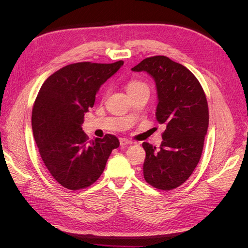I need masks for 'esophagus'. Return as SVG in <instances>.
<instances>
[{
    "label": "esophagus",
    "instance_id": "34e87169",
    "mask_svg": "<svg viewBox=\"0 0 248 248\" xmlns=\"http://www.w3.org/2000/svg\"><path fill=\"white\" fill-rule=\"evenodd\" d=\"M120 142H121V146H126V145H132L133 144L132 140H129L124 139V138H121Z\"/></svg>",
    "mask_w": 248,
    "mask_h": 248
}]
</instances>
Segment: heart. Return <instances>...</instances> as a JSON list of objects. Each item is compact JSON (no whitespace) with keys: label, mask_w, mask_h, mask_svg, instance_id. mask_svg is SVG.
I'll use <instances>...</instances> for the list:
<instances>
[{"label":"heart","mask_w":248,"mask_h":248,"mask_svg":"<svg viewBox=\"0 0 248 248\" xmlns=\"http://www.w3.org/2000/svg\"><path fill=\"white\" fill-rule=\"evenodd\" d=\"M141 88H148V86H147L146 83H144L140 80H138V79L129 80L126 84L127 93H134V91H137V90L141 89ZM108 93V88H106L103 91V95H107Z\"/></svg>","instance_id":"heart-1"}]
</instances>
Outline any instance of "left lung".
Returning a JSON list of instances; mask_svg holds the SVG:
<instances>
[{"label":"left lung","mask_w":248,"mask_h":248,"mask_svg":"<svg viewBox=\"0 0 248 248\" xmlns=\"http://www.w3.org/2000/svg\"><path fill=\"white\" fill-rule=\"evenodd\" d=\"M132 70L146 71L155 79V117L166 127L159 149L142 142L145 180L157 189L173 190L189 179L201 158L209 124L205 93L189 69L166 56L146 58Z\"/></svg>","instance_id":"left-lung-1"}]
</instances>
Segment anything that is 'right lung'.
<instances>
[{
    "label": "right lung",
    "instance_id": "add662e5",
    "mask_svg": "<svg viewBox=\"0 0 248 248\" xmlns=\"http://www.w3.org/2000/svg\"><path fill=\"white\" fill-rule=\"evenodd\" d=\"M123 64H69L50 75L39 90L32 110L33 135L48 172L64 188L75 191L93 185L111 151L120 146L109 134L88 140L81 125L100 85Z\"/></svg>",
    "mask_w": 248,
    "mask_h": 248
}]
</instances>
